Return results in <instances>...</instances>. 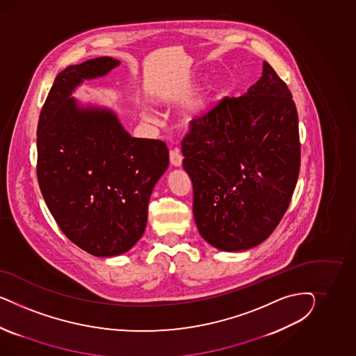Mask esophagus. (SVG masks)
<instances>
[{
    "label": "esophagus",
    "mask_w": 356,
    "mask_h": 356,
    "mask_svg": "<svg viewBox=\"0 0 356 356\" xmlns=\"http://www.w3.org/2000/svg\"><path fill=\"white\" fill-rule=\"evenodd\" d=\"M170 162L173 167H180L183 164V155L179 152V150L170 151Z\"/></svg>",
    "instance_id": "esophagus-1"
}]
</instances>
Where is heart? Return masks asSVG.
<instances>
[{"label":"heart","instance_id":"heart-1","mask_svg":"<svg viewBox=\"0 0 356 356\" xmlns=\"http://www.w3.org/2000/svg\"><path fill=\"white\" fill-rule=\"evenodd\" d=\"M219 90H222V86L219 87ZM147 118H152L151 115H147Z\"/></svg>","mask_w":356,"mask_h":356}]
</instances>
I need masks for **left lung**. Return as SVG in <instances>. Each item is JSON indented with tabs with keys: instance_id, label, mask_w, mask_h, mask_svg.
Wrapping results in <instances>:
<instances>
[{
	"instance_id": "8db88e82",
	"label": "left lung",
	"mask_w": 356,
	"mask_h": 356,
	"mask_svg": "<svg viewBox=\"0 0 356 356\" xmlns=\"http://www.w3.org/2000/svg\"><path fill=\"white\" fill-rule=\"evenodd\" d=\"M193 216L214 248L238 252L265 241L290 205L300 170L298 111L266 61L238 97H223L184 138Z\"/></svg>"
}]
</instances>
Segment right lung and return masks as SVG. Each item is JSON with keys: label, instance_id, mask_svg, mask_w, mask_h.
I'll use <instances>...</instances> for the list:
<instances>
[{"label": "right lung", "instance_id": "right-lung-1", "mask_svg": "<svg viewBox=\"0 0 356 356\" xmlns=\"http://www.w3.org/2000/svg\"><path fill=\"white\" fill-rule=\"evenodd\" d=\"M119 65L97 57L67 66L56 76L38 124L44 201L65 236L97 257L122 254L140 240L152 189L170 164L163 140L134 138L115 111L72 97L83 81Z\"/></svg>", "mask_w": 356, "mask_h": 356}]
</instances>
